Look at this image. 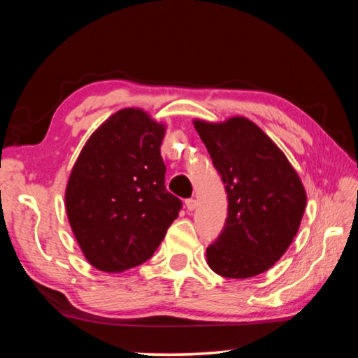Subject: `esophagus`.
Segmentation results:
<instances>
[{
	"label": "esophagus",
	"instance_id": "obj_1",
	"mask_svg": "<svg viewBox=\"0 0 358 358\" xmlns=\"http://www.w3.org/2000/svg\"><path fill=\"white\" fill-rule=\"evenodd\" d=\"M185 205H186V208L189 210V211H192V210H196V199H186V202H185Z\"/></svg>",
	"mask_w": 358,
	"mask_h": 358
}]
</instances>
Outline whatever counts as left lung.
<instances>
[{"mask_svg":"<svg viewBox=\"0 0 358 358\" xmlns=\"http://www.w3.org/2000/svg\"><path fill=\"white\" fill-rule=\"evenodd\" d=\"M227 192V217L207 248L215 273L245 280L264 273L292 243L306 192L282 151L252 121H194Z\"/></svg>","mask_w":358,"mask_h":358,"instance_id":"obj_1","label":"left lung"}]
</instances>
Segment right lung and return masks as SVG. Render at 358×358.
Here are the masks:
<instances>
[{"label":"right lung","mask_w":358,"mask_h":358,"mask_svg":"<svg viewBox=\"0 0 358 358\" xmlns=\"http://www.w3.org/2000/svg\"><path fill=\"white\" fill-rule=\"evenodd\" d=\"M162 137L164 126L141 108H123L88 138L72 169L66 211L98 270L143 264L178 217L183 203L166 189Z\"/></svg>","instance_id":"add662e5"}]
</instances>
